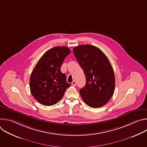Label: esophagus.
Instances as JSON below:
<instances>
[{
    "mask_svg": "<svg viewBox=\"0 0 147 147\" xmlns=\"http://www.w3.org/2000/svg\"><path fill=\"white\" fill-rule=\"evenodd\" d=\"M71 85H72L73 86H76V81L74 80V81L71 82Z\"/></svg>",
    "mask_w": 147,
    "mask_h": 147,
    "instance_id": "esophagus-1",
    "label": "esophagus"
}]
</instances>
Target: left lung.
Masks as SVG:
<instances>
[{"mask_svg": "<svg viewBox=\"0 0 147 147\" xmlns=\"http://www.w3.org/2000/svg\"><path fill=\"white\" fill-rule=\"evenodd\" d=\"M73 51L86 78V86L80 90L82 100L93 108L103 107L115 91V74L109 60L100 49L91 45H79Z\"/></svg>", "mask_w": 147, "mask_h": 147, "instance_id": "1", "label": "left lung"}]
</instances>
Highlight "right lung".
I'll use <instances>...</instances> for the list:
<instances>
[{
  "label": "right lung",
  "instance_id": "1",
  "mask_svg": "<svg viewBox=\"0 0 147 147\" xmlns=\"http://www.w3.org/2000/svg\"><path fill=\"white\" fill-rule=\"evenodd\" d=\"M71 51L66 47H55L47 51L35 66L30 80V88L34 98L45 106L57 103L71 85L60 71L65 57Z\"/></svg>",
  "mask_w": 147,
  "mask_h": 147
}]
</instances>
